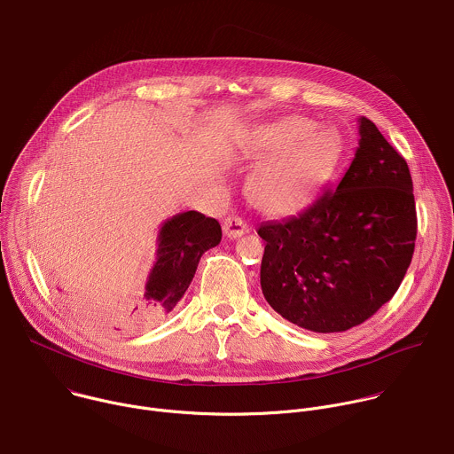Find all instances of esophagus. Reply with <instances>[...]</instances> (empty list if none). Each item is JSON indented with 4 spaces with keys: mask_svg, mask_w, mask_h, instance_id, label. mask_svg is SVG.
Here are the masks:
<instances>
[{
    "mask_svg": "<svg viewBox=\"0 0 454 454\" xmlns=\"http://www.w3.org/2000/svg\"><path fill=\"white\" fill-rule=\"evenodd\" d=\"M247 231H249V228H247V224L240 217H226L223 221V233L228 239H239V237H242Z\"/></svg>",
    "mask_w": 454,
    "mask_h": 454,
    "instance_id": "esophagus-1",
    "label": "esophagus"
}]
</instances>
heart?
<instances>
[{
  "label": "heart",
  "mask_w": 454,
  "mask_h": 454,
  "mask_svg": "<svg viewBox=\"0 0 454 454\" xmlns=\"http://www.w3.org/2000/svg\"><path fill=\"white\" fill-rule=\"evenodd\" d=\"M303 117H286L265 126L258 135L263 162L251 182L254 203L267 214L286 215L307 207L337 157L332 131L310 133Z\"/></svg>",
  "instance_id": "obj_1"
}]
</instances>
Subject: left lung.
I'll return each mask as SVG.
<instances>
[{"instance_id":"1","label":"left lung","mask_w":454,"mask_h":454,"mask_svg":"<svg viewBox=\"0 0 454 454\" xmlns=\"http://www.w3.org/2000/svg\"><path fill=\"white\" fill-rule=\"evenodd\" d=\"M346 175L299 215L263 223L260 285L283 319L337 333L374 316L399 288L417 237L406 160L367 117Z\"/></svg>"}]
</instances>
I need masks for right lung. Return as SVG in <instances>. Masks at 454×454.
Instances as JSON below:
<instances>
[{"mask_svg": "<svg viewBox=\"0 0 454 454\" xmlns=\"http://www.w3.org/2000/svg\"><path fill=\"white\" fill-rule=\"evenodd\" d=\"M221 224L196 210L182 212L162 223L157 237V260L142 294L103 323L119 332H135L169 314L189 288L200 258L221 242Z\"/></svg>", "mask_w": 454, "mask_h": 454, "instance_id": "1", "label": "right lung"}]
</instances>
